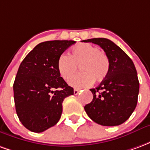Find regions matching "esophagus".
I'll use <instances>...</instances> for the list:
<instances>
[{"label":"esophagus","mask_w":150,"mask_h":150,"mask_svg":"<svg viewBox=\"0 0 150 150\" xmlns=\"http://www.w3.org/2000/svg\"><path fill=\"white\" fill-rule=\"evenodd\" d=\"M79 89H74V94L75 95H78L79 94Z\"/></svg>","instance_id":"34e87169"}]
</instances>
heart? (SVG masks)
<instances>
[{"label":"heart","mask_w":150,"mask_h":150,"mask_svg":"<svg viewBox=\"0 0 150 150\" xmlns=\"http://www.w3.org/2000/svg\"><path fill=\"white\" fill-rule=\"evenodd\" d=\"M79 67V74L70 81L75 88H85L94 82H100L106 78L109 71V61L107 55L96 46L81 43L73 47L70 56L62 54L57 61V69L63 79L69 80Z\"/></svg>","instance_id":"1"}]
</instances>
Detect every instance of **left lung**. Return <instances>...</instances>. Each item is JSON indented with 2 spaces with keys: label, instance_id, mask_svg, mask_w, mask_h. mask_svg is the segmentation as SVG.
<instances>
[{
  "label": "left lung",
  "instance_id": "left-lung-1",
  "mask_svg": "<svg viewBox=\"0 0 150 150\" xmlns=\"http://www.w3.org/2000/svg\"><path fill=\"white\" fill-rule=\"evenodd\" d=\"M104 50L109 71L97 88L90 89L93 100L84 109L94 122L116 126L125 122L137 104L139 81L135 66L126 53L111 40L99 38L84 40Z\"/></svg>",
  "mask_w": 150,
  "mask_h": 150
}]
</instances>
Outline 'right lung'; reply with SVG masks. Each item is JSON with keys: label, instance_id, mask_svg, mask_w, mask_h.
<instances>
[{"label": "right lung", "instance_id": "1", "mask_svg": "<svg viewBox=\"0 0 150 150\" xmlns=\"http://www.w3.org/2000/svg\"><path fill=\"white\" fill-rule=\"evenodd\" d=\"M76 42L54 40L39 43L20 64L13 83L16 112L21 124L34 132L55 125L62 102L74 89L60 76L59 57Z\"/></svg>", "mask_w": 150, "mask_h": 150}]
</instances>
